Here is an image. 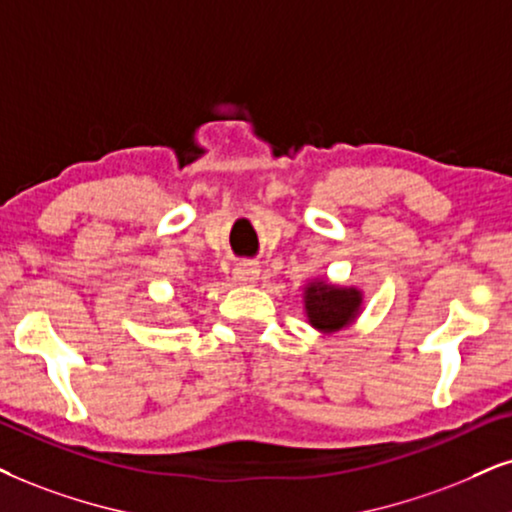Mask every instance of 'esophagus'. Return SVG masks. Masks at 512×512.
<instances>
[{"instance_id": "1", "label": "esophagus", "mask_w": 512, "mask_h": 512, "mask_svg": "<svg viewBox=\"0 0 512 512\" xmlns=\"http://www.w3.org/2000/svg\"><path fill=\"white\" fill-rule=\"evenodd\" d=\"M234 278L241 286H255L257 278H260V267L255 262H241L236 264L234 269Z\"/></svg>"}]
</instances>
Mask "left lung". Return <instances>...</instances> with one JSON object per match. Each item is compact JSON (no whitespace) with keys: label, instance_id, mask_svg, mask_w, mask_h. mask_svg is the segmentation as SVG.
Masks as SVG:
<instances>
[{"label":"left lung","instance_id":"1","mask_svg":"<svg viewBox=\"0 0 512 512\" xmlns=\"http://www.w3.org/2000/svg\"><path fill=\"white\" fill-rule=\"evenodd\" d=\"M361 302H364V295L359 288L333 286L323 278L304 286V312L309 323L321 333L347 328L359 316Z\"/></svg>","mask_w":512,"mask_h":512}]
</instances>
